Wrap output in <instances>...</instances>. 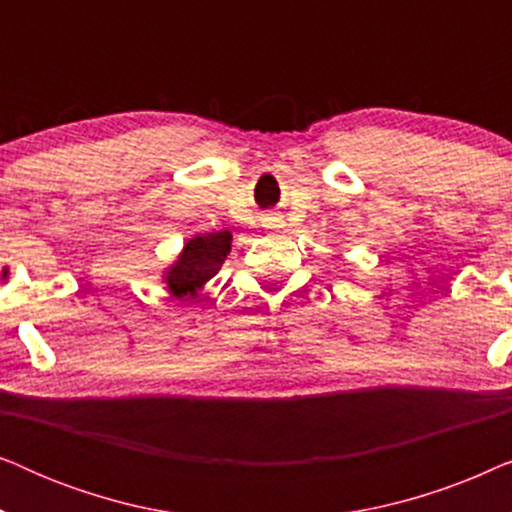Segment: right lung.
<instances>
[{"mask_svg": "<svg viewBox=\"0 0 512 512\" xmlns=\"http://www.w3.org/2000/svg\"><path fill=\"white\" fill-rule=\"evenodd\" d=\"M233 235L228 230L216 233H202L191 237L184 244L177 261L165 272L167 289L174 298H195L198 291L221 270L223 261L230 254Z\"/></svg>", "mask_w": 512, "mask_h": 512, "instance_id": "1", "label": "right lung"}]
</instances>
